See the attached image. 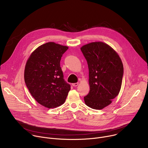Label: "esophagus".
<instances>
[{
	"label": "esophagus",
	"mask_w": 148,
	"mask_h": 148,
	"mask_svg": "<svg viewBox=\"0 0 148 148\" xmlns=\"http://www.w3.org/2000/svg\"><path fill=\"white\" fill-rule=\"evenodd\" d=\"M72 86H73V87H77V86H78V82H77V83H73V84H72Z\"/></svg>",
	"instance_id": "esophagus-1"
}]
</instances>
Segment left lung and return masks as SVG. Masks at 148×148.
Wrapping results in <instances>:
<instances>
[{
  "instance_id": "1",
  "label": "left lung",
  "mask_w": 148,
  "mask_h": 148,
  "mask_svg": "<svg viewBox=\"0 0 148 148\" xmlns=\"http://www.w3.org/2000/svg\"><path fill=\"white\" fill-rule=\"evenodd\" d=\"M89 69L90 90L84 97L88 107L102 110L107 107L119 94L123 67L118 53L101 41L92 42L81 47Z\"/></svg>"
}]
</instances>
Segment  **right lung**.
Segmentation results:
<instances>
[{"label": "right lung", "instance_id": "right-lung-1", "mask_svg": "<svg viewBox=\"0 0 148 148\" xmlns=\"http://www.w3.org/2000/svg\"><path fill=\"white\" fill-rule=\"evenodd\" d=\"M68 49L49 42L34 50L26 62L24 74L26 86L35 100L47 108L64 103L71 89L63 78L60 64Z\"/></svg>", "mask_w": 148, "mask_h": 148}]
</instances>
